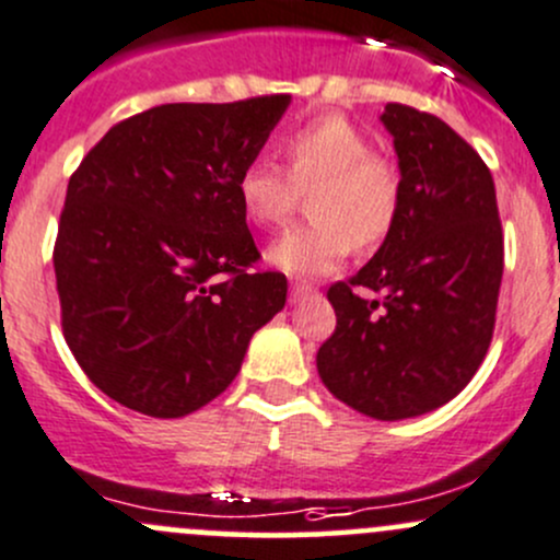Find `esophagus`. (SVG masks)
<instances>
[{"label":"esophagus","mask_w":560,"mask_h":560,"mask_svg":"<svg viewBox=\"0 0 560 560\" xmlns=\"http://www.w3.org/2000/svg\"><path fill=\"white\" fill-rule=\"evenodd\" d=\"M314 292V284H305V281H292L290 287V303H300L303 298H308Z\"/></svg>","instance_id":"1"}]
</instances>
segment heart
Wrapping results in <instances>:
<instances>
[{
	"mask_svg": "<svg viewBox=\"0 0 560 560\" xmlns=\"http://www.w3.org/2000/svg\"><path fill=\"white\" fill-rule=\"evenodd\" d=\"M287 172L255 158L235 179L238 203L249 222L279 228L292 217L300 192H308L314 222L287 231L268 260L290 276H322L349 257L351 246L373 249L392 233L402 206V179L384 155L346 117L305 122L279 141Z\"/></svg>",
	"mask_w": 560,
	"mask_h": 560,
	"instance_id": "b5f03b06",
	"label": "heart"
}]
</instances>
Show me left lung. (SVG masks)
Here are the masks:
<instances>
[{
  "mask_svg": "<svg viewBox=\"0 0 560 560\" xmlns=\"http://www.w3.org/2000/svg\"><path fill=\"white\" fill-rule=\"evenodd\" d=\"M381 122L394 139L402 206L373 260L327 290L338 325L316 368L340 402L399 421L445 405L478 373L504 238L493 176L448 122L405 104H386Z\"/></svg>",
  "mask_w": 560,
  "mask_h": 560,
  "instance_id": "8db88e82",
  "label": "left lung"
}]
</instances>
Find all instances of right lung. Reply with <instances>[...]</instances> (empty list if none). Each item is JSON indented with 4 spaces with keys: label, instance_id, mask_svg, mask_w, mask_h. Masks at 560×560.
Segmentation results:
<instances>
[{
    "label": "right lung",
    "instance_id": "1",
    "mask_svg": "<svg viewBox=\"0 0 560 560\" xmlns=\"http://www.w3.org/2000/svg\"><path fill=\"white\" fill-rule=\"evenodd\" d=\"M290 98L161 104L112 126L69 179L52 249L63 338L115 402L152 419L203 408L284 308L287 276L252 270L235 179Z\"/></svg>",
    "mask_w": 560,
    "mask_h": 560
}]
</instances>
